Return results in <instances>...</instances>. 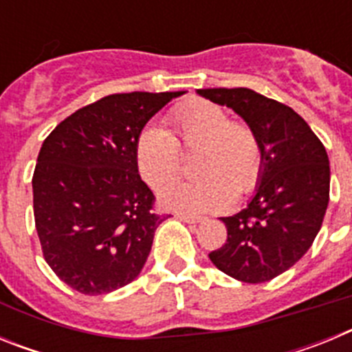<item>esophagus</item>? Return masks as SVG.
Here are the masks:
<instances>
[{
    "label": "esophagus",
    "instance_id": "obj_1",
    "mask_svg": "<svg viewBox=\"0 0 352 352\" xmlns=\"http://www.w3.org/2000/svg\"><path fill=\"white\" fill-rule=\"evenodd\" d=\"M176 217L186 223H199L204 220V217H199V214H188V213H178Z\"/></svg>",
    "mask_w": 352,
    "mask_h": 352
}]
</instances>
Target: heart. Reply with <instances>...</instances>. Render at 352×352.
Here are the masks:
<instances>
[{
  "instance_id": "obj_1",
  "label": "heart",
  "mask_w": 352,
  "mask_h": 352,
  "mask_svg": "<svg viewBox=\"0 0 352 352\" xmlns=\"http://www.w3.org/2000/svg\"><path fill=\"white\" fill-rule=\"evenodd\" d=\"M173 133L149 125L135 142V162L142 179L153 190H164L182 176L183 153H194L195 182L170 186L160 203L186 213L227 210L236 194L257 188L263 174V144L257 132L243 121L229 120L219 104L192 98L169 114Z\"/></svg>"
}]
</instances>
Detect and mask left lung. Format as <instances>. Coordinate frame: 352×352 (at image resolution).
Listing matches in <instances>:
<instances>
[{
	"mask_svg": "<svg viewBox=\"0 0 352 352\" xmlns=\"http://www.w3.org/2000/svg\"><path fill=\"white\" fill-rule=\"evenodd\" d=\"M232 109L263 144V174L247 208L222 217L227 241L211 263L239 282L261 284L292 268L312 247L329 201V160L307 121L248 88L197 89Z\"/></svg>",
	"mask_w": 352,
	"mask_h": 352,
	"instance_id": "1",
	"label": "left lung"
}]
</instances>
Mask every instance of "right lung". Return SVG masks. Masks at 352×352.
Listing matches in <instances>:
<instances>
[{
	"label": "right lung",
	"instance_id": "obj_1",
	"mask_svg": "<svg viewBox=\"0 0 352 352\" xmlns=\"http://www.w3.org/2000/svg\"><path fill=\"white\" fill-rule=\"evenodd\" d=\"M183 93L104 96L43 141L33 174L35 226L43 257L72 289L107 294L141 273L166 217L153 213L135 142L146 123Z\"/></svg>",
	"mask_w": 352,
	"mask_h": 352
}]
</instances>
